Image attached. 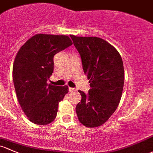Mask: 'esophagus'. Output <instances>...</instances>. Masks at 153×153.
Listing matches in <instances>:
<instances>
[{
	"label": "esophagus",
	"mask_w": 153,
	"mask_h": 153,
	"mask_svg": "<svg viewBox=\"0 0 153 153\" xmlns=\"http://www.w3.org/2000/svg\"><path fill=\"white\" fill-rule=\"evenodd\" d=\"M68 91H69L70 93H72V92L76 91V89H75V88H68Z\"/></svg>",
	"instance_id": "34e87169"
}]
</instances>
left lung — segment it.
Returning a JSON list of instances; mask_svg holds the SVG:
<instances>
[{
	"mask_svg": "<svg viewBox=\"0 0 153 153\" xmlns=\"http://www.w3.org/2000/svg\"><path fill=\"white\" fill-rule=\"evenodd\" d=\"M70 36L90 83L88 93L78 90L82 100L76 106L77 117L86 127H98L112 115L121 99L124 85L122 57L113 46L102 39Z\"/></svg>",
	"mask_w": 153,
	"mask_h": 153,
	"instance_id": "obj_1",
	"label": "left lung"
}]
</instances>
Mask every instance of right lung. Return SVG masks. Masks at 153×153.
<instances>
[{
    "instance_id": "right-lung-1",
    "label": "right lung",
    "mask_w": 153,
    "mask_h": 153,
    "mask_svg": "<svg viewBox=\"0 0 153 153\" xmlns=\"http://www.w3.org/2000/svg\"><path fill=\"white\" fill-rule=\"evenodd\" d=\"M67 36L36 34L18 51L13 65V81L19 105L29 120L47 125L56 117L58 103L68 86L47 84L53 73L55 54L72 45Z\"/></svg>"
}]
</instances>
